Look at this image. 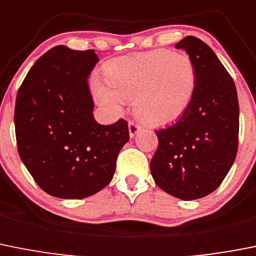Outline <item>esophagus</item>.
<instances>
[{
	"mask_svg": "<svg viewBox=\"0 0 256 256\" xmlns=\"http://www.w3.org/2000/svg\"><path fill=\"white\" fill-rule=\"evenodd\" d=\"M128 130H130V137H134L136 133L140 132V126H138V124H136L134 122L130 120V123H128Z\"/></svg>",
	"mask_w": 256,
	"mask_h": 256,
	"instance_id": "obj_1",
	"label": "esophagus"
}]
</instances>
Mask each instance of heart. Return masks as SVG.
Instances as JSON below:
<instances>
[{"label":"heart","instance_id":"b5f03b06","mask_svg":"<svg viewBox=\"0 0 256 256\" xmlns=\"http://www.w3.org/2000/svg\"><path fill=\"white\" fill-rule=\"evenodd\" d=\"M113 90L102 86L100 100L110 108L122 99H134V112L146 123L164 126L176 120L190 104L196 88V68L186 54L166 49L116 60L106 71Z\"/></svg>","mask_w":256,"mask_h":256}]
</instances>
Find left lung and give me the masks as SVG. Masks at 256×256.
Returning a JSON list of instances; mask_svg holds the SVG:
<instances>
[{
	"instance_id": "obj_1",
	"label": "left lung",
	"mask_w": 256,
	"mask_h": 256,
	"mask_svg": "<svg viewBox=\"0 0 256 256\" xmlns=\"http://www.w3.org/2000/svg\"><path fill=\"white\" fill-rule=\"evenodd\" d=\"M196 68L193 99L179 120L156 130L158 147L150 168L164 192L182 200L203 198L221 185L236 158L238 100L235 82L214 52L185 36L175 46Z\"/></svg>"
}]
</instances>
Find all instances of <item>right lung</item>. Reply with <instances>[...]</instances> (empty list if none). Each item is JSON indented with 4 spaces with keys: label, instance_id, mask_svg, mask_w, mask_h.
Returning <instances> with one entry per match:
<instances>
[{
    "label": "right lung",
    "instance_id": "right-lung-1",
    "mask_svg": "<svg viewBox=\"0 0 256 256\" xmlns=\"http://www.w3.org/2000/svg\"><path fill=\"white\" fill-rule=\"evenodd\" d=\"M99 60L94 49H49L18 91V151L46 193L82 199L112 179L116 157L130 140L128 123L102 126L94 119L88 78Z\"/></svg>",
    "mask_w": 256,
    "mask_h": 256
}]
</instances>
